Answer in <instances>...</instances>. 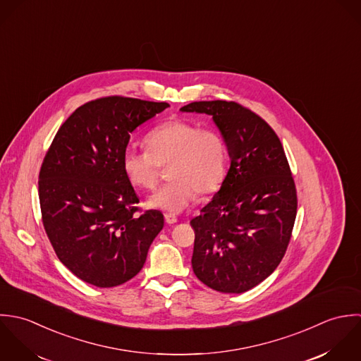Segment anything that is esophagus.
I'll return each instance as SVG.
<instances>
[{"label":"esophagus","mask_w":361,"mask_h":361,"mask_svg":"<svg viewBox=\"0 0 361 361\" xmlns=\"http://www.w3.org/2000/svg\"><path fill=\"white\" fill-rule=\"evenodd\" d=\"M164 220H166L167 224H174V223H177V217L174 216V215H171V214H166V215H164Z\"/></svg>","instance_id":"34e87169"}]
</instances>
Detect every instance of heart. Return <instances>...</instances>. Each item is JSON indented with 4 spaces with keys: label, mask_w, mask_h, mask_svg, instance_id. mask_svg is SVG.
I'll return each instance as SVG.
<instances>
[{
    "label": "heart",
    "mask_w": 361,
    "mask_h": 361,
    "mask_svg": "<svg viewBox=\"0 0 361 361\" xmlns=\"http://www.w3.org/2000/svg\"><path fill=\"white\" fill-rule=\"evenodd\" d=\"M147 150L128 146L121 156V169L130 184L152 190L160 166L170 164V183L147 200V207L180 214L200 195L220 188L227 169V146L214 128H201L185 120H171L156 127L146 137Z\"/></svg>",
    "instance_id": "heart-1"
}]
</instances>
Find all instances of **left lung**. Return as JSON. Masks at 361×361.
Here are the masks:
<instances>
[{"mask_svg": "<svg viewBox=\"0 0 361 361\" xmlns=\"http://www.w3.org/2000/svg\"><path fill=\"white\" fill-rule=\"evenodd\" d=\"M180 110L212 116L230 157L220 190L191 220L194 274L217 291L244 293L278 268L291 237L297 195L283 146L235 102H194Z\"/></svg>", "mask_w": 361, "mask_h": 361, "instance_id": "1", "label": "left lung"}]
</instances>
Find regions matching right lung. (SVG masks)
Listing matches in <instances>:
<instances>
[{"label":"right lung","mask_w":361,"mask_h":361,"mask_svg":"<svg viewBox=\"0 0 361 361\" xmlns=\"http://www.w3.org/2000/svg\"><path fill=\"white\" fill-rule=\"evenodd\" d=\"M169 103L109 96L78 107L56 134L39 174L43 226L59 259L80 281L114 288L142 269L164 219L138 215L121 169L131 134Z\"/></svg>","instance_id":"1"}]
</instances>
